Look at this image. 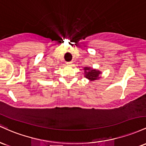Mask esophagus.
Masks as SVG:
<instances>
[{
    "label": "esophagus",
    "instance_id": "obj_1",
    "mask_svg": "<svg viewBox=\"0 0 146 146\" xmlns=\"http://www.w3.org/2000/svg\"><path fill=\"white\" fill-rule=\"evenodd\" d=\"M72 63V61H70V62H67L66 65H71Z\"/></svg>",
    "mask_w": 146,
    "mask_h": 146
}]
</instances>
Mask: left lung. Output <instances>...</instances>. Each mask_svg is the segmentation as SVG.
I'll return each mask as SVG.
<instances>
[{
    "label": "left lung",
    "mask_w": 146,
    "mask_h": 146,
    "mask_svg": "<svg viewBox=\"0 0 146 146\" xmlns=\"http://www.w3.org/2000/svg\"><path fill=\"white\" fill-rule=\"evenodd\" d=\"M83 70L85 71V77L89 79L90 81H95L100 78L99 76L101 72L99 70L89 68V67H85Z\"/></svg>",
    "instance_id": "obj_1"
}]
</instances>
